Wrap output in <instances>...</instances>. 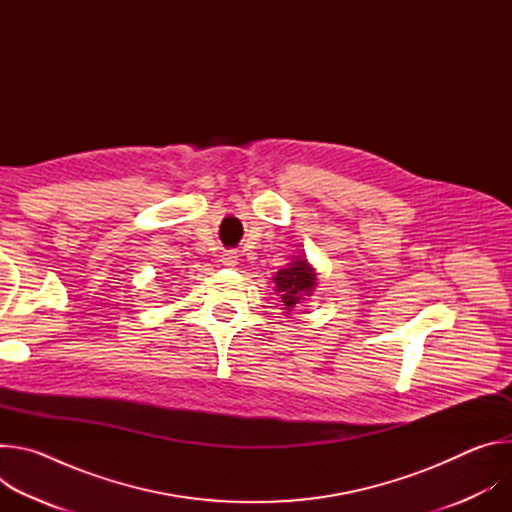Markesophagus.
<instances>
[{
	"instance_id": "34e87169",
	"label": "esophagus",
	"mask_w": 512,
	"mask_h": 512,
	"mask_svg": "<svg viewBox=\"0 0 512 512\" xmlns=\"http://www.w3.org/2000/svg\"><path fill=\"white\" fill-rule=\"evenodd\" d=\"M221 261H223V265H227V267H235L237 261H239V255H237L235 251H225L223 257H221Z\"/></svg>"
}]
</instances>
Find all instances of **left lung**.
<instances>
[{
  "label": "left lung",
  "instance_id": "left-lung-1",
  "mask_svg": "<svg viewBox=\"0 0 512 512\" xmlns=\"http://www.w3.org/2000/svg\"><path fill=\"white\" fill-rule=\"evenodd\" d=\"M273 281L277 287L275 291L281 294V302L285 310H291L304 296H312L314 285H316V273L306 259H298L289 267L279 269Z\"/></svg>",
  "mask_w": 512,
  "mask_h": 512
}]
</instances>
